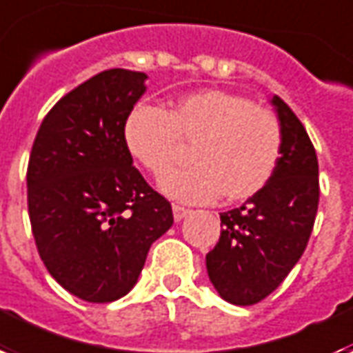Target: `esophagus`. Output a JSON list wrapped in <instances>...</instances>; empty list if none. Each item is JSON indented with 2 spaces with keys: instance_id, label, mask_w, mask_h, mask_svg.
Wrapping results in <instances>:
<instances>
[{
  "instance_id": "esophagus-1",
  "label": "esophagus",
  "mask_w": 353,
  "mask_h": 353,
  "mask_svg": "<svg viewBox=\"0 0 353 353\" xmlns=\"http://www.w3.org/2000/svg\"><path fill=\"white\" fill-rule=\"evenodd\" d=\"M172 211H174V220H176V222L183 220L185 216H187L188 212H190L188 209H185V207L181 205H172Z\"/></svg>"
}]
</instances>
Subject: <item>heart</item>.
<instances>
[{"label": "heart", "instance_id": "obj_1", "mask_svg": "<svg viewBox=\"0 0 353 353\" xmlns=\"http://www.w3.org/2000/svg\"><path fill=\"white\" fill-rule=\"evenodd\" d=\"M123 141L134 161L155 177L165 176L192 144L194 163L161 181L166 194L203 203L219 198L248 200L270 181L281 157L283 134L278 117L241 94L205 88L172 101L163 111L137 105L123 123Z\"/></svg>", "mask_w": 353, "mask_h": 353}]
</instances>
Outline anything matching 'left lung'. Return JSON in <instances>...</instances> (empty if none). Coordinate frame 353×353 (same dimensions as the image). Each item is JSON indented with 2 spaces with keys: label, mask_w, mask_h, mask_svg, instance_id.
Instances as JSON below:
<instances>
[{
  "label": "left lung",
  "mask_w": 353,
  "mask_h": 353,
  "mask_svg": "<svg viewBox=\"0 0 353 353\" xmlns=\"http://www.w3.org/2000/svg\"><path fill=\"white\" fill-rule=\"evenodd\" d=\"M283 144L278 168L259 194L220 212L222 231L207 274L225 302L254 305L272 294L300 261L319 211V161L303 123L279 96Z\"/></svg>",
  "instance_id": "8db88e82"
}]
</instances>
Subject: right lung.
Here are the masks:
<instances>
[{
	"label": "right lung",
	"instance_id": "1",
	"mask_svg": "<svg viewBox=\"0 0 353 353\" xmlns=\"http://www.w3.org/2000/svg\"><path fill=\"white\" fill-rule=\"evenodd\" d=\"M146 79L123 68L94 75L53 105L34 137L27 207L37 250L85 302L128 294L150 246L174 224L170 201L134 168L123 141Z\"/></svg>",
	"mask_w": 353,
	"mask_h": 353
}]
</instances>
